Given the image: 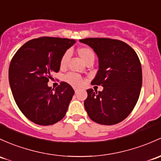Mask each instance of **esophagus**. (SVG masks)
I'll list each match as a JSON object with an SVG mask.
<instances>
[{"label":"esophagus","instance_id":"obj_1","mask_svg":"<svg viewBox=\"0 0 161 161\" xmlns=\"http://www.w3.org/2000/svg\"><path fill=\"white\" fill-rule=\"evenodd\" d=\"M74 90H75V92H78V91L79 90V88H77V87H74Z\"/></svg>","mask_w":161,"mask_h":161}]
</instances>
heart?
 <instances>
[{"label":"heart","instance_id":"b5f03b06","mask_svg":"<svg viewBox=\"0 0 161 161\" xmlns=\"http://www.w3.org/2000/svg\"><path fill=\"white\" fill-rule=\"evenodd\" d=\"M78 54H79V57L84 61V62H86L89 59L95 58V55L92 52V49H90L89 48H87V47H82V48H78L77 50ZM69 52H66L62 57L61 58L60 60V68L61 69H64L67 65L68 60H69ZM65 80L68 83L71 84L72 86H80L82 85V79L80 75H77L75 73H68L65 76Z\"/></svg>","mask_w":161,"mask_h":161}]
</instances>
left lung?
Wrapping results in <instances>:
<instances>
[{"instance_id": "1", "label": "left lung", "mask_w": 161, "mask_h": 161, "mask_svg": "<svg viewBox=\"0 0 161 161\" xmlns=\"http://www.w3.org/2000/svg\"><path fill=\"white\" fill-rule=\"evenodd\" d=\"M93 49L99 59V70L92 85L103 91L87 89L84 106L92 121L113 125L126 119L140 96L142 69L136 52L125 42L110 38L79 40Z\"/></svg>"}]
</instances>
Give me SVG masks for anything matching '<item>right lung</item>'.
<instances>
[{
  "instance_id": "1",
  "label": "right lung",
  "mask_w": 161,
  "mask_h": 161,
  "mask_svg": "<svg viewBox=\"0 0 161 161\" xmlns=\"http://www.w3.org/2000/svg\"><path fill=\"white\" fill-rule=\"evenodd\" d=\"M74 39L42 37L28 41L10 63L8 77L14 99L20 110L33 123L48 126L65 116L74 89L62 82L55 89L48 86L60 60Z\"/></svg>"
}]
</instances>
